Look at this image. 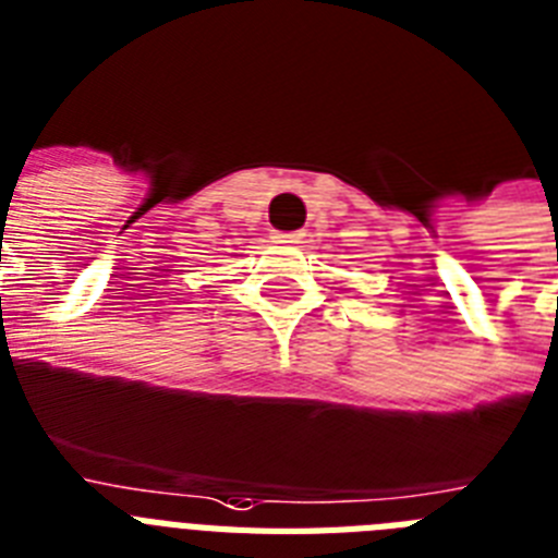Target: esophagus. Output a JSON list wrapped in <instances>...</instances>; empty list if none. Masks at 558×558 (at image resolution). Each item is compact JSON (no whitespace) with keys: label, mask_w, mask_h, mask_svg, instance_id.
Masks as SVG:
<instances>
[{"label":"esophagus","mask_w":558,"mask_h":558,"mask_svg":"<svg viewBox=\"0 0 558 558\" xmlns=\"http://www.w3.org/2000/svg\"><path fill=\"white\" fill-rule=\"evenodd\" d=\"M302 233H276V242H288V245H296Z\"/></svg>","instance_id":"esophagus-1"}]
</instances>
